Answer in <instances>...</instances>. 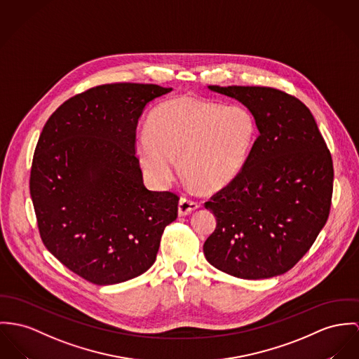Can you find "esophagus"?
<instances>
[{
  "label": "esophagus",
  "mask_w": 359,
  "mask_h": 359,
  "mask_svg": "<svg viewBox=\"0 0 359 359\" xmlns=\"http://www.w3.org/2000/svg\"><path fill=\"white\" fill-rule=\"evenodd\" d=\"M199 208V205L194 201H190L187 198H180L179 201V208H177V212H179V216L183 217V216H187V215H191L194 210H196Z\"/></svg>",
  "instance_id": "34e87169"
}]
</instances>
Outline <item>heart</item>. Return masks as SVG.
Returning <instances> with one entry per match:
<instances>
[{
    "label": "heart",
    "instance_id": "obj_1",
    "mask_svg": "<svg viewBox=\"0 0 359 359\" xmlns=\"http://www.w3.org/2000/svg\"><path fill=\"white\" fill-rule=\"evenodd\" d=\"M257 135L252 113L182 95L151 111L134 150L149 179L166 187L176 176V158L186 179L212 193L232 183L248 164Z\"/></svg>",
    "mask_w": 359,
    "mask_h": 359
}]
</instances>
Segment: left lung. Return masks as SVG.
Returning a JSON list of instances; mask_svg holds the SVG:
<instances>
[{
	"label": "left lung",
	"mask_w": 359,
	"mask_h": 359,
	"mask_svg": "<svg viewBox=\"0 0 359 359\" xmlns=\"http://www.w3.org/2000/svg\"><path fill=\"white\" fill-rule=\"evenodd\" d=\"M208 88L245 105L259 135L239 176L205 203L217 225L203 254L231 276L283 275L311 248L328 220L331 153L298 98L271 87Z\"/></svg>",
	"instance_id": "left-lung-1"
}]
</instances>
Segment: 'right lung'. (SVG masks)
Listing matches in <instances>:
<instances>
[{"label": "right lung", "instance_id": "obj_1", "mask_svg": "<svg viewBox=\"0 0 359 359\" xmlns=\"http://www.w3.org/2000/svg\"><path fill=\"white\" fill-rule=\"evenodd\" d=\"M157 84L113 83L65 101L38 140L29 194L43 245L97 285L144 273L156 261L179 196L143 184L134 150L138 120Z\"/></svg>", "mask_w": 359, "mask_h": 359}]
</instances>
